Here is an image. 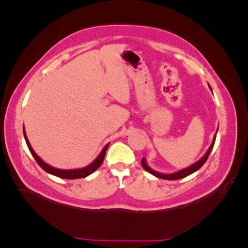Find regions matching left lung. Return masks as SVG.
Instances as JSON below:
<instances>
[{
    "label": "left lung",
    "instance_id": "obj_1",
    "mask_svg": "<svg viewBox=\"0 0 248 248\" xmlns=\"http://www.w3.org/2000/svg\"><path fill=\"white\" fill-rule=\"evenodd\" d=\"M215 139H217V133H215V135H214L213 141H212L211 146H210V148L208 149L207 154H205L198 162L195 163V164H193L192 166H189V167L186 168V170H180V171H177V172H173V173H170V175H164V173H159V172H156V171H155V170H152L151 168H150L148 165H147V163H146L145 159H141V166H143V168H144L145 170L150 172L151 175H154V176H155V177H157V178H161V179H165V180H178V179H182V178H184V177L191 175V173L195 172L196 170H198L199 168L204 164L205 161L208 160L210 152H211V150H212V148H213L214 143H215Z\"/></svg>",
    "mask_w": 248,
    "mask_h": 248
}]
</instances>
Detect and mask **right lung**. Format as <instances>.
I'll return each instance as SVG.
<instances>
[{"label":"right lung","mask_w":248,"mask_h":248,"mask_svg":"<svg viewBox=\"0 0 248 248\" xmlns=\"http://www.w3.org/2000/svg\"><path fill=\"white\" fill-rule=\"evenodd\" d=\"M23 134H24V139H25V141H26V145H28L29 149L31 151V154L33 155L34 159L36 160L37 163H38V165L41 168H43L44 170H46V172H49V173H51V175H54L56 177L62 178V179H80V178H85V177L91 175V173H93L94 170H97L98 168L100 167V165L102 164V162L104 160L105 152H107V149H108V145L105 146L104 148H103V150L101 151V154L99 155V156L97 157V159L94 160L91 165H88L87 167L81 168V170H57V168H54V167H52V166L46 164V163H45L43 160L40 159L38 155L35 154V151L33 150V148H31L30 143H29L28 138H26V134H25V131L24 130H23Z\"/></svg>","instance_id":"right-lung-1"}]
</instances>
